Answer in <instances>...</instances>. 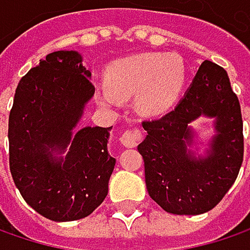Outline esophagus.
I'll return each instance as SVG.
<instances>
[{"label": "esophagus", "instance_id": "34e87169", "mask_svg": "<svg viewBox=\"0 0 250 250\" xmlns=\"http://www.w3.org/2000/svg\"><path fill=\"white\" fill-rule=\"evenodd\" d=\"M142 137H143L142 128L134 127L131 130H125V133L120 136V142H122V145H125V147H134Z\"/></svg>", "mask_w": 250, "mask_h": 250}]
</instances>
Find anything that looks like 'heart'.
<instances>
[{
    "label": "heart",
    "instance_id": "1",
    "mask_svg": "<svg viewBox=\"0 0 250 250\" xmlns=\"http://www.w3.org/2000/svg\"><path fill=\"white\" fill-rule=\"evenodd\" d=\"M184 61L174 53H137L122 59L107 71V85L100 100L117 105L134 95V105L145 116H161L178 101L185 82Z\"/></svg>",
    "mask_w": 250,
    "mask_h": 250
}]
</instances>
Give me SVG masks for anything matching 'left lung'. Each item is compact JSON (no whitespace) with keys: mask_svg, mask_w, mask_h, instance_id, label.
Returning <instances> with one entry per match:
<instances>
[{"mask_svg":"<svg viewBox=\"0 0 250 250\" xmlns=\"http://www.w3.org/2000/svg\"><path fill=\"white\" fill-rule=\"evenodd\" d=\"M204 115L215 119L216 134L204 157L189 149V123ZM147 131L137 146L145 161L146 188L153 201L172 214L195 216L214 208L236 181L243 162L240 104L227 72L204 61L175 110L145 120Z\"/></svg>","mask_w":250,"mask_h":250,"instance_id":"1","label":"left lung"}]
</instances>
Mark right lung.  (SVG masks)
Listing matches in <instances>:
<instances>
[{
	"label": "right lung",
	"instance_id": "add662e5",
	"mask_svg": "<svg viewBox=\"0 0 250 250\" xmlns=\"http://www.w3.org/2000/svg\"><path fill=\"white\" fill-rule=\"evenodd\" d=\"M75 50L49 53L16 89L8 119L10 171L25 203L53 222L89 216L107 197L116 159L111 127L72 136L95 86ZM71 143L68 155L56 157Z\"/></svg>",
	"mask_w": 250,
	"mask_h": 250
}]
</instances>
